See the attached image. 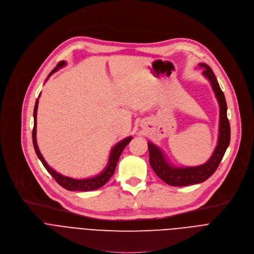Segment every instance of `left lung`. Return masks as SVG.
Instances as JSON below:
<instances>
[{"mask_svg": "<svg viewBox=\"0 0 254 254\" xmlns=\"http://www.w3.org/2000/svg\"><path fill=\"white\" fill-rule=\"evenodd\" d=\"M199 67L203 68L202 74L207 78L216 94L220 106V127H219V139L218 144L211 154L210 159L203 165L196 167H175L168 163L163 151L151 142H148L149 151V164L165 183L171 186H188L204 182L218 169L224 154L230 144L231 129L227 117V103L224 92L222 91L216 75L209 66L200 63Z\"/></svg>", "mask_w": 254, "mask_h": 254, "instance_id": "1", "label": "left lung"}]
</instances>
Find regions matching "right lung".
<instances>
[{
	"label": "right lung",
	"instance_id": "obj_1",
	"mask_svg": "<svg viewBox=\"0 0 254 254\" xmlns=\"http://www.w3.org/2000/svg\"><path fill=\"white\" fill-rule=\"evenodd\" d=\"M65 65H66L65 61H61L60 63H58L57 67L49 74L48 78L53 73H55L57 70H59L60 68L64 67ZM48 78H47V79H48ZM37 107H38V99L35 102V106H34V110H33V118H34V126H33V130H32L33 147H34V150L36 152V155L38 157V159L41 160L44 167L52 175V177L58 182V184L61 185L63 188H65L69 191H90V190L99 189L102 186H104L114 175L115 169L117 167V163H118V161H119L120 155H121L123 149L125 148V146L131 141L132 136H129V137L121 140L120 142L117 143L112 148L111 153H110V158H109V163H108L106 169L101 174L97 175V176L92 177V178H87V179H73V178H70V177H66V176H63V175L60 174V173H57L54 169H52L47 164V162L45 161L40 149H38L37 142H36V113H37Z\"/></svg>",
	"mask_w": 254,
	"mask_h": 254
}]
</instances>
